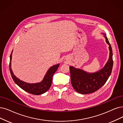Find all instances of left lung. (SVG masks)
<instances>
[{"label":"left lung","instance_id":"1","mask_svg":"<svg viewBox=\"0 0 123 123\" xmlns=\"http://www.w3.org/2000/svg\"><path fill=\"white\" fill-rule=\"evenodd\" d=\"M109 45V58L105 66L95 73H88L80 68L70 66L71 81L73 87L77 92L87 94L94 92L104 85L111 74L113 66L112 51L105 33H102Z\"/></svg>","mask_w":123,"mask_h":123}]
</instances>
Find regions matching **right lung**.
Here are the masks:
<instances>
[{
    "label": "right lung",
    "mask_w": 123,
    "mask_h": 123,
    "mask_svg": "<svg viewBox=\"0 0 123 123\" xmlns=\"http://www.w3.org/2000/svg\"><path fill=\"white\" fill-rule=\"evenodd\" d=\"M13 50L10 55V62H9V71L13 80L16 84L25 91L34 95H40L46 92L49 89L52 83V77L54 73L57 71L60 66V63L53 65L48 70L45 74L43 80L40 82L36 83H29L21 80L18 78L12 71L11 67V61L12 59V54Z\"/></svg>",
    "instance_id": "1"
}]
</instances>
